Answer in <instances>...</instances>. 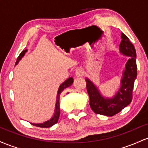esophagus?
I'll return each mask as SVG.
<instances>
[{
	"label": "esophagus",
	"mask_w": 148,
	"mask_h": 148,
	"mask_svg": "<svg viewBox=\"0 0 148 148\" xmlns=\"http://www.w3.org/2000/svg\"><path fill=\"white\" fill-rule=\"evenodd\" d=\"M83 73H84V72H83V70L81 68H79V69H77L75 71V75L77 77H82Z\"/></svg>",
	"instance_id": "1"
}]
</instances>
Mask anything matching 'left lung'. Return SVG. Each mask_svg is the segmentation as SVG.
<instances>
[{"mask_svg":"<svg viewBox=\"0 0 148 148\" xmlns=\"http://www.w3.org/2000/svg\"><path fill=\"white\" fill-rule=\"evenodd\" d=\"M119 52L126 56H129L125 69L122 73L120 87L112 97H105L96 84L89 78H86L87 89L89 96V105L96 114L113 116L129 105L132 100V92L134 82L137 77L136 52L134 46L123 33L121 34Z\"/></svg>","mask_w":148,"mask_h":148,"instance_id":"obj_1","label":"left lung"}]
</instances>
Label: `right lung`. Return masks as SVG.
<instances>
[{
    "label": "right lung",
    "instance_id": "obj_1",
    "mask_svg": "<svg viewBox=\"0 0 148 148\" xmlns=\"http://www.w3.org/2000/svg\"><path fill=\"white\" fill-rule=\"evenodd\" d=\"M26 52H27V49H25V50L22 51V52H21V54H19V56H18L17 59H16L15 65H17L18 63H19V61L21 60V58L25 55V53ZM73 83V77H69V78L66 79L65 82H63L62 84L59 86V89H58V92H57V95H56L55 110H54V114H53V116L50 119H48L47 121H45V122H42V123L35 124V123H31V124L38 127L48 128V127H52V126L54 125V124L57 123L58 120H59V115H60V106H59V97H60V94L61 93L63 92L64 89H65L66 88L70 87Z\"/></svg>",
    "mask_w": 148,
    "mask_h": 148
}]
</instances>
